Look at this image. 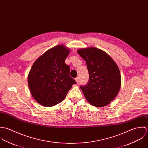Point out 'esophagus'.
<instances>
[{
  "label": "esophagus",
  "instance_id": "34e87169",
  "mask_svg": "<svg viewBox=\"0 0 148 148\" xmlns=\"http://www.w3.org/2000/svg\"><path fill=\"white\" fill-rule=\"evenodd\" d=\"M75 79V81H76V82H77V84H78V83H79V77H77Z\"/></svg>",
  "mask_w": 148,
  "mask_h": 148
}]
</instances>
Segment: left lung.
<instances>
[{
  "label": "left lung",
  "mask_w": 148,
  "mask_h": 148,
  "mask_svg": "<svg viewBox=\"0 0 148 148\" xmlns=\"http://www.w3.org/2000/svg\"><path fill=\"white\" fill-rule=\"evenodd\" d=\"M89 71L88 84L80 88L89 103L98 108L108 105L117 95L121 84L118 67L105 51L95 47L79 49Z\"/></svg>",
  "instance_id": "left-lung-1"
}]
</instances>
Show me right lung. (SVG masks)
Here are the masks:
<instances>
[{"mask_svg":"<svg viewBox=\"0 0 148 148\" xmlns=\"http://www.w3.org/2000/svg\"><path fill=\"white\" fill-rule=\"evenodd\" d=\"M70 50L58 45L36 59L28 75L29 87L34 98L46 107L62 102L76 81L70 76V66L64 63Z\"/></svg>","mask_w":148,"mask_h":148,"instance_id":"add662e5","label":"right lung"}]
</instances>
